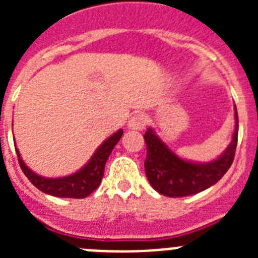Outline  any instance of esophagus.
Wrapping results in <instances>:
<instances>
[{
    "label": "esophagus",
    "mask_w": 258,
    "mask_h": 258,
    "mask_svg": "<svg viewBox=\"0 0 258 258\" xmlns=\"http://www.w3.org/2000/svg\"><path fill=\"white\" fill-rule=\"evenodd\" d=\"M146 125V116L143 113H136L127 121V129L132 131H141Z\"/></svg>",
    "instance_id": "1"
}]
</instances>
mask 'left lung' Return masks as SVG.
Returning a JSON list of instances; mask_svg holds the SVG:
<instances>
[{
    "label": "left lung",
    "mask_w": 258,
    "mask_h": 258,
    "mask_svg": "<svg viewBox=\"0 0 258 258\" xmlns=\"http://www.w3.org/2000/svg\"><path fill=\"white\" fill-rule=\"evenodd\" d=\"M235 126L231 142L222 154L211 161H194L178 156L149 126L145 133L147 156L145 170L150 184L164 197L183 198L195 195L217 183L231 166L238 143V111L234 106Z\"/></svg>",
    "instance_id": "obj_1"
}]
</instances>
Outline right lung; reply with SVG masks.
<instances>
[{
	"label": "right lung",
	"mask_w": 258,
	"mask_h": 258,
	"mask_svg": "<svg viewBox=\"0 0 258 258\" xmlns=\"http://www.w3.org/2000/svg\"><path fill=\"white\" fill-rule=\"evenodd\" d=\"M124 131L118 129L116 133L109 136L107 140L101 143V146L95 150L92 157L89 159L88 163L81 166L72 174L58 177V178H49L44 175L37 174L36 172L28 168L27 164L20 156V152L15 143V151H17L19 165L27 178L31 181L33 186L42 192L56 198H74V199H83L93 192L98 186L101 184L103 178L104 166H106L107 159L112 152L116 143L120 141Z\"/></svg>",
	"instance_id": "add662e5"
}]
</instances>
